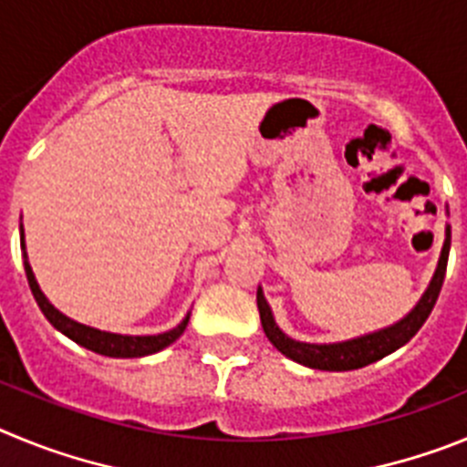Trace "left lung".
I'll return each instance as SVG.
<instances>
[{
    "label": "left lung",
    "instance_id": "left-lung-1",
    "mask_svg": "<svg viewBox=\"0 0 467 467\" xmlns=\"http://www.w3.org/2000/svg\"><path fill=\"white\" fill-rule=\"evenodd\" d=\"M449 247H451V229L447 226V238H444L440 264H437V271L435 275H432L431 285H428L426 295L420 296V301L411 308L410 316H404L400 323L390 325V327L365 334V337H358V339L341 341V344H306V341L290 339V337L275 325L269 304H266V299H264L262 295V287H259L257 306L259 317H262L264 334L269 337L271 344H274L283 356L299 362V365L311 367V369H323V372H348V369H360V367L365 365H372V362L381 360L388 353H393L400 346L407 344V341L423 327V323H426L428 316H431L432 306H435L437 296H440V290H442L444 274H447Z\"/></svg>",
    "mask_w": 467,
    "mask_h": 467
}]
</instances>
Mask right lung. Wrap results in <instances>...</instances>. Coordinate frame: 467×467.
Segmentation results:
<instances>
[{
    "label": "right lung",
    "mask_w": 467,
    "mask_h": 467,
    "mask_svg": "<svg viewBox=\"0 0 467 467\" xmlns=\"http://www.w3.org/2000/svg\"><path fill=\"white\" fill-rule=\"evenodd\" d=\"M23 229V226H20ZM23 243V238H20ZM25 275H27V283H30V290L35 295L36 304H39L41 313L47 316L48 323L53 325L56 329L69 337L72 341H77L79 346L84 348L93 350V353H100V356H109V358H142V356H151L156 350L166 348L171 346L172 341L180 339V334L187 329L189 323V316L184 317L182 323L177 325L175 329L171 332H163V334H151V337H126V334H111V332H102V329H95L88 327V325H81V323H74L69 320L67 316L53 308L48 304V299L44 296V292L39 290V285H36L35 274H32L30 264L25 262Z\"/></svg>",
    "instance_id": "1"
}]
</instances>
